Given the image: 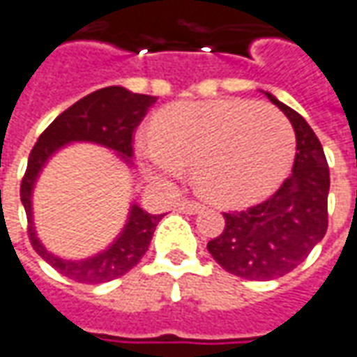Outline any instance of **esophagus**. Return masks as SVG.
I'll list each match as a JSON object with an SVG mask.
<instances>
[{"mask_svg":"<svg viewBox=\"0 0 357 357\" xmlns=\"http://www.w3.org/2000/svg\"><path fill=\"white\" fill-rule=\"evenodd\" d=\"M178 210L184 211V213H198V211L204 210V206L200 202H194V200H181L178 202Z\"/></svg>","mask_w":357,"mask_h":357,"instance_id":"esophagus-1","label":"esophagus"}]
</instances>
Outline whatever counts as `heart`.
<instances>
[{
	"mask_svg": "<svg viewBox=\"0 0 357 357\" xmlns=\"http://www.w3.org/2000/svg\"><path fill=\"white\" fill-rule=\"evenodd\" d=\"M136 155L155 181H176L194 165V184L221 208L264 200L286 178L296 134L287 118L250 100H188L167 108L157 130H139Z\"/></svg>",
	"mask_w": 357,
	"mask_h": 357,
	"instance_id": "1",
	"label": "heart"
}]
</instances>
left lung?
<instances>
[{"label": "left lung", "instance_id": "obj_1", "mask_svg": "<svg viewBox=\"0 0 357 357\" xmlns=\"http://www.w3.org/2000/svg\"><path fill=\"white\" fill-rule=\"evenodd\" d=\"M296 132L291 174L266 202L245 211L223 213L225 229L208 243L213 260L229 274L247 280H274L297 268L321 243L328 227L331 174L323 146L305 118L266 93Z\"/></svg>", "mask_w": 357, "mask_h": 357}]
</instances>
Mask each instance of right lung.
Returning <instances> with one entry per match:
<instances>
[{"instance_id":"1","label":"right lung","mask_w":357,"mask_h":357,"mask_svg":"<svg viewBox=\"0 0 357 357\" xmlns=\"http://www.w3.org/2000/svg\"><path fill=\"white\" fill-rule=\"evenodd\" d=\"M155 100L157 97L137 95L118 85L95 91L77 100L75 105H71L68 110H63L40 134L29 155V165L21 183V202L29 220L31 245L52 268H56L70 280L81 284H105L114 278L124 276L146 255L155 227L165 213L153 215L142 210L137 204H132L128 211L126 225L107 249L97 252L95 257L68 260L50 252L36 237L33 221V190L38 174L43 173L44 165L52 159V155L60 151L63 146L75 142H89L107 147L114 151L124 163L132 165V136L147 114L149 107L155 105Z\"/></svg>"}]
</instances>
